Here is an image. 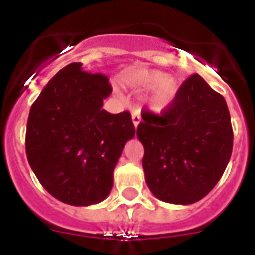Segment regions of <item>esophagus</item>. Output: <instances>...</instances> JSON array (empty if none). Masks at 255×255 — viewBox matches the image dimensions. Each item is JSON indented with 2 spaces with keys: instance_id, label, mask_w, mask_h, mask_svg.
I'll return each mask as SVG.
<instances>
[{
  "instance_id": "34e87169",
  "label": "esophagus",
  "mask_w": 255,
  "mask_h": 255,
  "mask_svg": "<svg viewBox=\"0 0 255 255\" xmlns=\"http://www.w3.org/2000/svg\"><path fill=\"white\" fill-rule=\"evenodd\" d=\"M131 120H133V125L137 128V126L139 125V122H141V116H139L138 112H134V113L131 114Z\"/></svg>"
}]
</instances>
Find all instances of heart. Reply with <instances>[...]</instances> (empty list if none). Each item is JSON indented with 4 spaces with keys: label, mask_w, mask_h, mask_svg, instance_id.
Masks as SVG:
<instances>
[{
    "label": "heart",
    "mask_w": 255,
    "mask_h": 255,
    "mask_svg": "<svg viewBox=\"0 0 255 255\" xmlns=\"http://www.w3.org/2000/svg\"><path fill=\"white\" fill-rule=\"evenodd\" d=\"M126 84L141 90H151L149 97L150 109L155 113L166 110L174 102L178 94L179 85L175 78L166 73L153 69H141L125 77Z\"/></svg>",
    "instance_id": "obj_1"
}]
</instances>
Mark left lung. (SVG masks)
Returning a JSON list of instances; mask_svg holds the SVG:
<instances>
[{"mask_svg": "<svg viewBox=\"0 0 255 255\" xmlns=\"http://www.w3.org/2000/svg\"><path fill=\"white\" fill-rule=\"evenodd\" d=\"M137 137L150 191L163 202L190 205L220 181L233 151L228 104L198 74L179 86L161 114L142 112Z\"/></svg>", "mask_w": 255, "mask_h": 255, "instance_id": "left-lung-1", "label": "left lung"}]
</instances>
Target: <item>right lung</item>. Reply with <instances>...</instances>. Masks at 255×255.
<instances>
[{
	"instance_id": "add662e5",
	"label": "right lung",
	"mask_w": 255,
	"mask_h": 255,
	"mask_svg": "<svg viewBox=\"0 0 255 255\" xmlns=\"http://www.w3.org/2000/svg\"><path fill=\"white\" fill-rule=\"evenodd\" d=\"M109 78L65 66L31 105L25 147L31 170L49 194L73 206H89L109 195L124 146L134 137L129 112L102 109L112 94Z\"/></svg>"
}]
</instances>
